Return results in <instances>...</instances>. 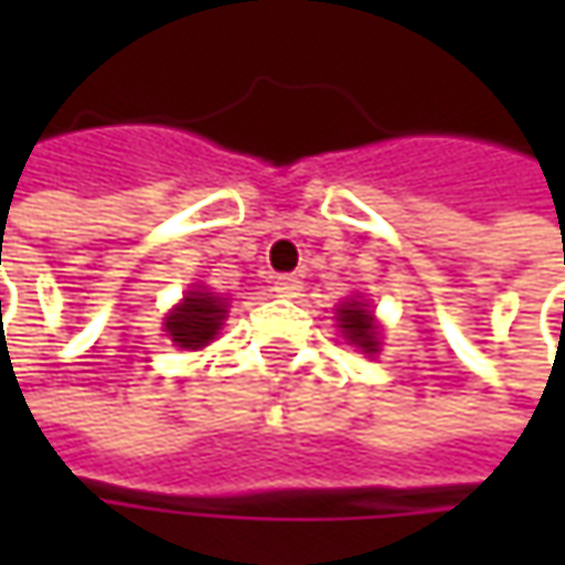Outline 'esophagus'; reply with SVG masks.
Masks as SVG:
<instances>
[{
  "mask_svg": "<svg viewBox=\"0 0 565 565\" xmlns=\"http://www.w3.org/2000/svg\"><path fill=\"white\" fill-rule=\"evenodd\" d=\"M301 289H305V282H301L298 276H292V273H286V276H276V279H273V292L279 295V298H298Z\"/></svg>",
  "mask_w": 565,
  "mask_h": 565,
  "instance_id": "34e87169",
  "label": "esophagus"
}]
</instances>
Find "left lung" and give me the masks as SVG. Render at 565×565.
<instances>
[{
  "instance_id": "8db88e82",
  "label": "left lung",
  "mask_w": 565,
  "mask_h": 565,
  "mask_svg": "<svg viewBox=\"0 0 565 565\" xmlns=\"http://www.w3.org/2000/svg\"><path fill=\"white\" fill-rule=\"evenodd\" d=\"M339 327L349 337V342L361 345L364 352H377V327L371 311L361 301H349L339 308Z\"/></svg>"
}]
</instances>
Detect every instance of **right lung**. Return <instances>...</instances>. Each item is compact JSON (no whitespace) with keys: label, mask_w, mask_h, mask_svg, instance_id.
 Here are the masks:
<instances>
[{"label":"right lung","mask_w":565,"mask_h":565,"mask_svg":"<svg viewBox=\"0 0 565 565\" xmlns=\"http://www.w3.org/2000/svg\"><path fill=\"white\" fill-rule=\"evenodd\" d=\"M223 315H226V305L216 295L191 292L172 315L166 317V333L182 349H201L216 337Z\"/></svg>","instance_id":"1"}]
</instances>
